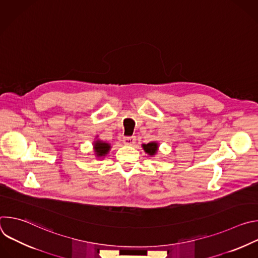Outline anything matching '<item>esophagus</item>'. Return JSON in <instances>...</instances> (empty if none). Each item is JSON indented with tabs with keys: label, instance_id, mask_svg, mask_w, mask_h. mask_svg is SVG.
Instances as JSON below:
<instances>
[{
	"label": "esophagus",
	"instance_id": "1",
	"mask_svg": "<svg viewBox=\"0 0 258 258\" xmlns=\"http://www.w3.org/2000/svg\"><path fill=\"white\" fill-rule=\"evenodd\" d=\"M123 144L125 145H128V146H132L136 143V137H123V140H122Z\"/></svg>",
	"mask_w": 258,
	"mask_h": 258
}]
</instances>
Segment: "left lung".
Returning <instances> with one entry per match:
<instances>
[{
    "mask_svg": "<svg viewBox=\"0 0 258 258\" xmlns=\"http://www.w3.org/2000/svg\"><path fill=\"white\" fill-rule=\"evenodd\" d=\"M143 148L145 150V152H147L150 155H154L157 151V148H158V145L157 143H148L147 145H143Z\"/></svg>",
    "mask_w": 258,
    "mask_h": 258,
    "instance_id": "1",
    "label": "left lung"
}]
</instances>
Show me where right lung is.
<instances>
[{"label": "right lung", "instance_id": "obj_1", "mask_svg": "<svg viewBox=\"0 0 258 258\" xmlns=\"http://www.w3.org/2000/svg\"><path fill=\"white\" fill-rule=\"evenodd\" d=\"M94 146H95V151L97 153V156H105L110 149L109 144L103 143L101 141H97Z\"/></svg>", "mask_w": 258, "mask_h": 258}]
</instances>
